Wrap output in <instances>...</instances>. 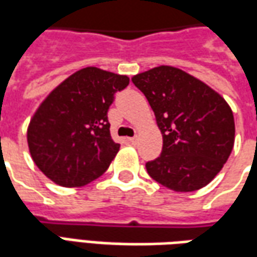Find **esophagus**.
<instances>
[{
  "label": "esophagus",
  "mask_w": 257,
  "mask_h": 257,
  "mask_svg": "<svg viewBox=\"0 0 257 257\" xmlns=\"http://www.w3.org/2000/svg\"><path fill=\"white\" fill-rule=\"evenodd\" d=\"M128 142L131 145H136V142H138V138L135 136V138H128Z\"/></svg>",
  "instance_id": "esophagus-1"
}]
</instances>
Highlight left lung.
<instances>
[{"mask_svg":"<svg viewBox=\"0 0 257 257\" xmlns=\"http://www.w3.org/2000/svg\"><path fill=\"white\" fill-rule=\"evenodd\" d=\"M132 82L146 96L163 135L160 157L146 163L149 175L174 192H193L210 184L234 147L228 103L175 66H156L135 75Z\"/></svg>","mask_w":257,"mask_h":257,"instance_id":"1","label":"left lung"}]
</instances>
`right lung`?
<instances>
[{
  "mask_svg": "<svg viewBox=\"0 0 257 257\" xmlns=\"http://www.w3.org/2000/svg\"><path fill=\"white\" fill-rule=\"evenodd\" d=\"M126 75L87 66L61 82L32 116L28 146L35 164L60 186L78 188L103 175L119 150L107 111Z\"/></svg>",
  "mask_w": 257,
  "mask_h": 257,
  "instance_id": "right-lung-1",
  "label": "right lung"
}]
</instances>
